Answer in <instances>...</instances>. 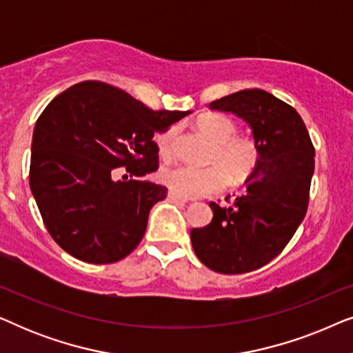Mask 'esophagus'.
Segmentation results:
<instances>
[{
    "mask_svg": "<svg viewBox=\"0 0 353 353\" xmlns=\"http://www.w3.org/2000/svg\"><path fill=\"white\" fill-rule=\"evenodd\" d=\"M168 197H170L172 201H175V202H181V204H186L188 201V197H183V196H180V194H176V192H173V191H168Z\"/></svg>",
    "mask_w": 353,
    "mask_h": 353,
    "instance_id": "obj_1",
    "label": "esophagus"
}]
</instances>
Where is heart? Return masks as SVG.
Instances as JSON below:
<instances>
[{
  "mask_svg": "<svg viewBox=\"0 0 353 353\" xmlns=\"http://www.w3.org/2000/svg\"><path fill=\"white\" fill-rule=\"evenodd\" d=\"M196 128L214 143L209 154L210 165L163 168L159 178L170 191L183 197L214 194L223 190L228 178L233 183H241L257 170L260 162L257 143L250 138L236 137L238 127L230 117L223 114L204 115L196 122ZM173 137L175 130H168L157 138L162 156H170Z\"/></svg>",
  "mask_w": 353,
  "mask_h": 353,
  "instance_id": "obj_1",
  "label": "heart"
}]
</instances>
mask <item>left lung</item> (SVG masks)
<instances>
[{
  "label": "left lung",
  "instance_id": "left-lung-1",
  "mask_svg": "<svg viewBox=\"0 0 353 353\" xmlns=\"http://www.w3.org/2000/svg\"><path fill=\"white\" fill-rule=\"evenodd\" d=\"M209 108L234 114L249 125L260 162L233 205L210 202L214 219L204 228L191 230L192 249L214 272L248 273L276 257L302 223L315 149L297 110L268 91L241 90Z\"/></svg>",
  "mask_w": 353,
  "mask_h": 353
}]
</instances>
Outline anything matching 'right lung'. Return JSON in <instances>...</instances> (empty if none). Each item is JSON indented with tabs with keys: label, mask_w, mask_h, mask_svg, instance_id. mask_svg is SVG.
<instances>
[{
	"label": "right lung",
	"mask_w": 353,
	"mask_h": 353,
	"mask_svg": "<svg viewBox=\"0 0 353 353\" xmlns=\"http://www.w3.org/2000/svg\"><path fill=\"white\" fill-rule=\"evenodd\" d=\"M190 110H152L127 91L81 81L56 96L35 123L30 190L52 239L88 263H114L143 239L167 188L133 180L157 170L154 133ZM119 166L128 182L114 181ZM128 178L127 175H123Z\"/></svg>",
	"instance_id": "add662e5"
}]
</instances>
